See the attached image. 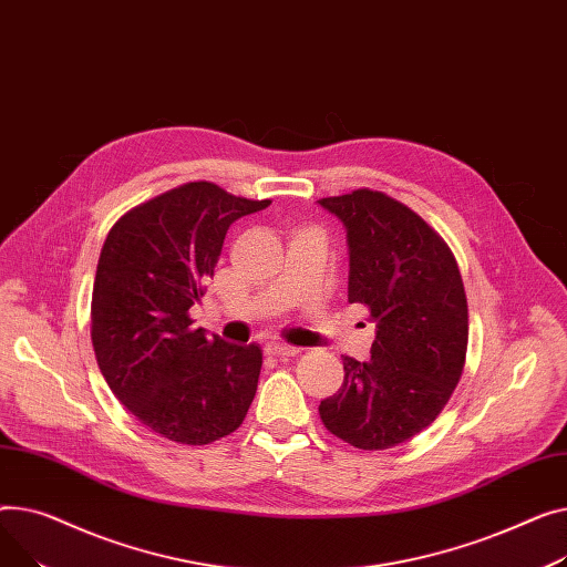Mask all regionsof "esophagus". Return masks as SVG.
<instances>
[{"instance_id":"1","label":"esophagus","mask_w":567,"mask_h":567,"mask_svg":"<svg viewBox=\"0 0 567 567\" xmlns=\"http://www.w3.org/2000/svg\"><path fill=\"white\" fill-rule=\"evenodd\" d=\"M265 352L272 354V357H295L302 350L295 348V346H286V343H268V346H265Z\"/></svg>"}]
</instances>
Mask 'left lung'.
Instances as JSON below:
<instances>
[{"instance_id": "8db88e82", "label": "left lung", "mask_w": 567, "mask_h": 567, "mask_svg": "<svg viewBox=\"0 0 567 567\" xmlns=\"http://www.w3.org/2000/svg\"><path fill=\"white\" fill-rule=\"evenodd\" d=\"M318 204L348 233V302L375 322L371 359L343 357V384L320 419L357 449H391L435 421L460 382L467 295L446 243L395 198L357 189Z\"/></svg>"}]
</instances>
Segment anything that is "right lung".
<instances>
[{
    "mask_svg": "<svg viewBox=\"0 0 567 567\" xmlns=\"http://www.w3.org/2000/svg\"><path fill=\"white\" fill-rule=\"evenodd\" d=\"M272 202L187 183L125 213L100 251L91 341L121 405L157 435L202 446L240 427L262 352L192 327L228 226Z\"/></svg>",
    "mask_w": 567,
    "mask_h": 567,
    "instance_id": "right-lung-1",
    "label": "right lung"
}]
</instances>
